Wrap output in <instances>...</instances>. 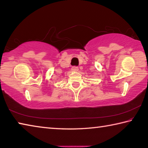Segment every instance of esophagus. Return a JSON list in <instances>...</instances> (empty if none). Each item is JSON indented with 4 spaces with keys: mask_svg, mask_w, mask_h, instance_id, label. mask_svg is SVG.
<instances>
[{
    "mask_svg": "<svg viewBox=\"0 0 148 148\" xmlns=\"http://www.w3.org/2000/svg\"><path fill=\"white\" fill-rule=\"evenodd\" d=\"M72 71H78L79 69H78V67H77V66H74L72 67Z\"/></svg>",
    "mask_w": 148,
    "mask_h": 148,
    "instance_id": "1",
    "label": "esophagus"
}]
</instances>
